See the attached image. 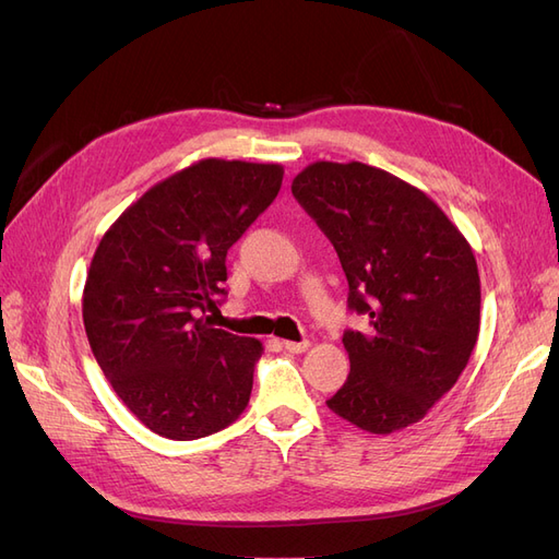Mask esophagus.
<instances>
[{
  "instance_id": "34e87169",
  "label": "esophagus",
  "mask_w": 559,
  "mask_h": 559,
  "mask_svg": "<svg viewBox=\"0 0 559 559\" xmlns=\"http://www.w3.org/2000/svg\"><path fill=\"white\" fill-rule=\"evenodd\" d=\"M282 347H284L286 352H292V354H300V352H306V349L310 347V341H300V343H294V341H282Z\"/></svg>"
}]
</instances>
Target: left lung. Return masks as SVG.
Masks as SVG:
<instances>
[{
    "label": "left lung",
    "instance_id": "left-lung-1",
    "mask_svg": "<svg viewBox=\"0 0 559 559\" xmlns=\"http://www.w3.org/2000/svg\"><path fill=\"white\" fill-rule=\"evenodd\" d=\"M292 193L337 251L347 306L370 329L345 331L347 382L329 408L370 433L415 425L441 401L480 331L473 249L445 212L380 167L317 160Z\"/></svg>",
    "mask_w": 559,
    "mask_h": 559
}]
</instances>
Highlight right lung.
<instances>
[{
    "label": "right lung",
    "instance_id": "right-lung-1",
    "mask_svg": "<svg viewBox=\"0 0 559 559\" xmlns=\"http://www.w3.org/2000/svg\"><path fill=\"white\" fill-rule=\"evenodd\" d=\"M284 167L205 158L158 181L99 240L83 286V326L128 411L173 441L242 415L263 345L214 329L226 253L280 193Z\"/></svg>",
    "mask_w": 559,
    "mask_h": 559
}]
</instances>
